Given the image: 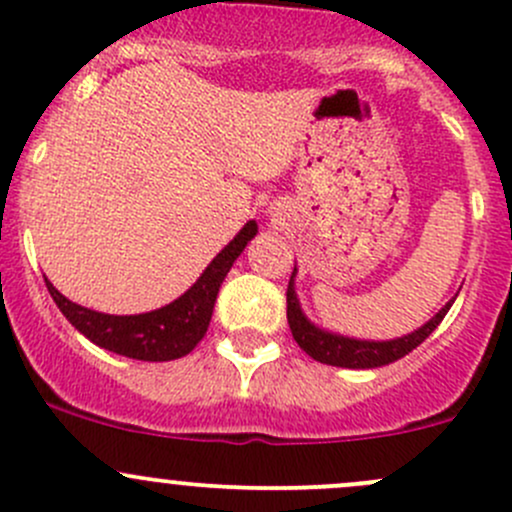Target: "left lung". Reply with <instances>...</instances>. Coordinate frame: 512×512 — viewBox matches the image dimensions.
Segmentation results:
<instances>
[{
	"label": "left lung",
	"instance_id": "1",
	"mask_svg": "<svg viewBox=\"0 0 512 512\" xmlns=\"http://www.w3.org/2000/svg\"><path fill=\"white\" fill-rule=\"evenodd\" d=\"M293 281H295V268H293L291 283H288V291H286L288 325H291L293 340L298 342L300 350L308 352L313 360L323 362V365L347 367V370H372V367L389 365V362L409 355L414 347H419L426 337L434 333L436 325L444 320V315L449 313V308L453 305V300H449V303H446L444 308H441L439 313L429 320V323L421 325V328L414 330V333L397 337V340H382V342L355 340V337L328 333V330H323V328H318V325L310 323V320L305 318L303 310H300Z\"/></svg>",
	"mask_w": 512,
	"mask_h": 512
}]
</instances>
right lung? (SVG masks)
Instances as JSON below:
<instances>
[{
  "label": "right lung",
  "mask_w": 512,
  "mask_h": 512,
  "mask_svg": "<svg viewBox=\"0 0 512 512\" xmlns=\"http://www.w3.org/2000/svg\"><path fill=\"white\" fill-rule=\"evenodd\" d=\"M256 231V221H246L244 229L234 236V241H229V246H224L214 256V261L204 268L202 276L187 293L179 295L165 308L150 310V313H98V310L71 303L66 295L56 291L54 283L46 281V288H49L51 298L59 305L61 313L66 315L68 323L103 350L142 362L177 360V357L189 355L197 347V342L207 335L221 281L234 266L236 258L241 256V251L246 249V244L254 239Z\"/></svg>",
  "instance_id": "obj_1"
}]
</instances>
